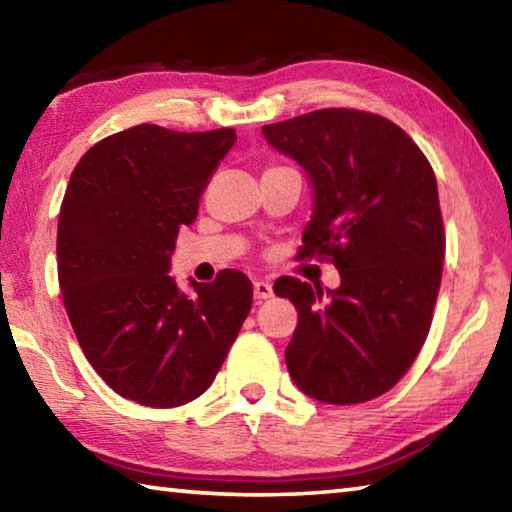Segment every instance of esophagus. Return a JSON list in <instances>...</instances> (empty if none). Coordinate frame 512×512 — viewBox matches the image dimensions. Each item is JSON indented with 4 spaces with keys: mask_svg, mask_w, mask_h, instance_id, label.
Instances as JSON below:
<instances>
[{
    "mask_svg": "<svg viewBox=\"0 0 512 512\" xmlns=\"http://www.w3.org/2000/svg\"><path fill=\"white\" fill-rule=\"evenodd\" d=\"M253 293H255L257 300H268V298L273 296L271 282H268V280H255L253 282Z\"/></svg>",
    "mask_w": 512,
    "mask_h": 512,
    "instance_id": "obj_1",
    "label": "esophagus"
}]
</instances>
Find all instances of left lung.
<instances>
[{
	"mask_svg": "<svg viewBox=\"0 0 512 512\" xmlns=\"http://www.w3.org/2000/svg\"><path fill=\"white\" fill-rule=\"evenodd\" d=\"M262 133L309 178L300 257L332 255L341 275L325 291L275 282L298 309L289 375L318 402H368L400 381L429 334L445 259L436 176L400 126L370 112L325 108Z\"/></svg>",
	"mask_w": 512,
	"mask_h": 512,
	"instance_id": "1",
	"label": "left lung"
}]
</instances>
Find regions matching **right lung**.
Listing matches in <instances>:
<instances>
[{
	"mask_svg": "<svg viewBox=\"0 0 512 512\" xmlns=\"http://www.w3.org/2000/svg\"><path fill=\"white\" fill-rule=\"evenodd\" d=\"M237 133L140 124L110 135L72 171L58 216V282L69 323L101 379L126 400L171 409L203 395L253 305V284L169 275L180 225Z\"/></svg>",
	"mask_w": 512,
	"mask_h": 512,
	"instance_id": "add662e5",
	"label": "right lung"
}]
</instances>
